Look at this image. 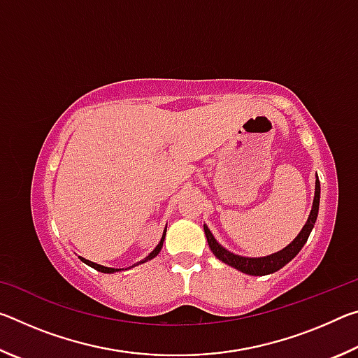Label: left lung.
<instances>
[{"mask_svg":"<svg viewBox=\"0 0 358 358\" xmlns=\"http://www.w3.org/2000/svg\"><path fill=\"white\" fill-rule=\"evenodd\" d=\"M319 202H320V183L319 178L316 177V187H314V199H313V207L310 211V216H308V221L305 222V226L299 232V235L290 241V243L282 248L281 251L270 254V256H264V257H245V256H238V254L230 252L226 250L222 245L217 243V240L213 237L211 230L208 229L207 224H203V230H205V237H207L208 246L211 252L221 260V262L227 264L229 266H234L241 273L251 275V276H265V275H271L282 268L284 265L289 264L296 254L300 252L303 245L306 243L308 237H310L311 230L314 229V224H316L317 220V213H319Z\"/></svg>","mask_w":358,"mask_h":358,"instance_id":"obj_1","label":"left lung"}]
</instances>
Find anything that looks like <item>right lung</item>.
Here are the masks:
<instances>
[{
    "label": "right lung",
    "instance_id": "add662e5",
    "mask_svg": "<svg viewBox=\"0 0 358 358\" xmlns=\"http://www.w3.org/2000/svg\"><path fill=\"white\" fill-rule=\"evenodd\" d=\"M166 232H167V226H166V229H164V232H162V237H161L159 243H157V246L155 248V250L151 251L147 257L142 259L141 262H137V264H134V265H131V266H128V268H112V266H104V265L94 264V262H92V260H88V259H83V257H80V256H78V259H80L83 264H87L88 266H92V268H94V270L101 271V273H117V271H121V270H129V268H132V266H136V265H141V264H145V262H148V260L155 259V257L157 256V254L161 252V250H162V243H164V238H166Z\"/></svg>",
    "mask_w": 358,
    "mask_h": 358
}]
</instances>
